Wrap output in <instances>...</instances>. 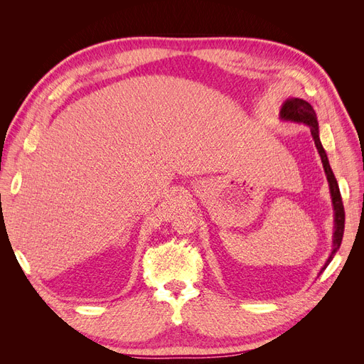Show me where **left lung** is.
<instances>
[{
  "label": "left lung",
  "mask_w": 364,
  "mask_h": 364,
  "mask_svg": "<svg viewBox=\"0 0 364 364\" xmlns=\"http://www.w3.org/2000/svg\"><path fill=\"white\" fill-rule=\"evenodd\" d=\"M281 119L284 121H293V123H302L305 126L310 127L311 135L314 139V144L317 147L318 155H321L322 164H323V170L326 174V179L329 183V193H331V199H333V206H334V235H333V250L331 255L326 259L325 266L322 267L321 273L326 269V266L331 259L334 258L336 252L338 250L340 245H341V238H343V230H345V208H343V202H341V196H340V190H338V183L336 181V176L331 170V165H329L326 153L322 147L321 138H318V123H317V117L313 106L302 100V98H289L281 107Z\"/></svg>",
  "instance_id": "1"
}]
</instances>
